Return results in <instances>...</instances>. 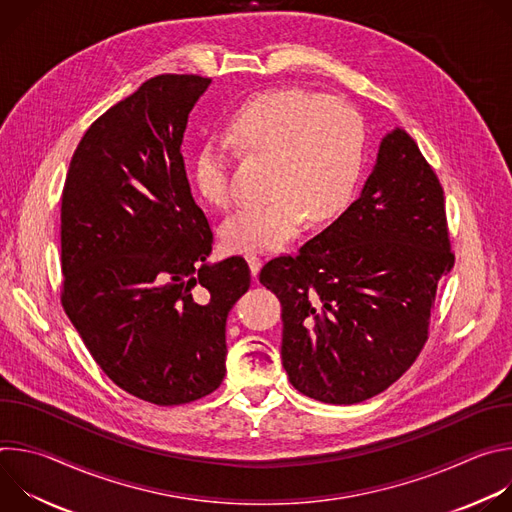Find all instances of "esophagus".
I'll use <instances>...</instances> for the list:
<instances>
[{
	"instance_id": "esophagus-1",
	"label": "esophagus",
	"mask_w": 512,
	"mask_h": 512,
	"mask_svg": "<svg viewBox=\"0 0 512 512\" xmlns=\"http://www.w3.org/2000/svg\"><path fill=\"white\" fill-rule=\"evenodd\" d=\"M245 259H247V263H249L251 275H253V277H257V273H259V269H261V257H259V255H255V253H247V255H245Z\"/></svg>"
}]
</instances>
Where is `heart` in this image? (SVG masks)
<instances>
[{"instance_id": "obj_1", "label": "heart", "mask_w": 512, "mask_h": 512, "mask_svg": "<svg viewBox=\"0 0 512 512\" xmlns=\"http://www.w3.org/2000/svg\"><path fill=\"white\" fill-rule=\"evenodd\" d=\"M225 139L247 156L269 158L271 198L225 221L223 245L233 253H269L298 237L308 221L326 223L352 202L367 158L362 117L322 93L287 87L241 103L225 123ZM198 194L216 208L235 200L231 158L206 143L192 158Z\"/></svg>"}]
</instances>
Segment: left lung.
Masks as SVG:
<instances>
[{"instance_id": "8db88e82", "label": "left lung", "mask_w": 512, "mask_h": 512, "mask_svg": "<svg viewBox=\"0 0 512 512\" xmlns=\"http://www.w3.org/2000/svg\"><path fill=\"white\" fill-rule=\"evenodd\" d=\"M454 261L444 188L395 129L360 198L298 255H277L259 273L281 302L289 383L332 405L391 387L425 346L437 283Z\"/></svg>"}]
</instances>
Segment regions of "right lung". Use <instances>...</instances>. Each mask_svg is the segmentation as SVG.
Listing matches in <instances>:
<instances>
[{"mask_svg": "<svg viewBox=\"0 0 512 512\" xmlns=\"http://www.w3.org/2000/svg\"><path fill=\"white\" fill-rule=\"evenodd\" d=\"M208 85L145 81L85 131L62 188V308L117 387L164 407L221 387L227 316L251 285L243 257L206 261L214 237L180 152Z\"/></svg>", "mask_w": 512, "mask_h": 512, "instance_id": "obj_1", "label": "right lung"}]
</instances>
